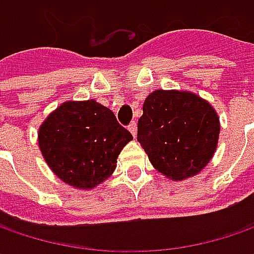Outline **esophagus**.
<instances>
[{"label":"esophagus","mask_w":254,"mask_h":254,"mask_svg":"<svg viewBox=\"0 0 254 254\" xmlns=\"http://www.w3.org/2000/svg\"><path fill=\"white\" fill-rule=\"evenodd\" d=\"M128 130L131 131L132 137H135V135H137V124H135V122L130 123V126H128Z\"/></svg>","instance_id":"obj_1"}]
</instances>
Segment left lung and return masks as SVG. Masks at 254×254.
<instances>
[{
	"mask_svg": "<svg viewBox=\"0 0 254 254\" xmlns=\"http://www.w3.org/2000/svg\"><path fill=\"white\" fill-rule=\"evenodd\" d=\"M219 119L199 96L155 90L142 106L137 140L155 170L174 181L196 175L218 145Z\"/></svg>",
	"mask_w": 254,
	"mask_h": 254,
	"instance_id": "1",
	"label": "left lung"
}]
</instances>
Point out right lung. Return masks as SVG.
<instances>
[{"mask_svg":"<svg viewBox=\"0 0 254 254\" xmlns=\"http://www.w3.org/2000/svg\"><path fill=\"white\" fill-rule=\"evenodd\" d=\"M38 138L51 170L74 188L89 190L112 175L132 135L110 109L87 100L58 107L41 126Z\"/></svg>","mask_w":254,"mask_h":254,"instance_id":"add662e5","label":"right lung"}]
</instances>
